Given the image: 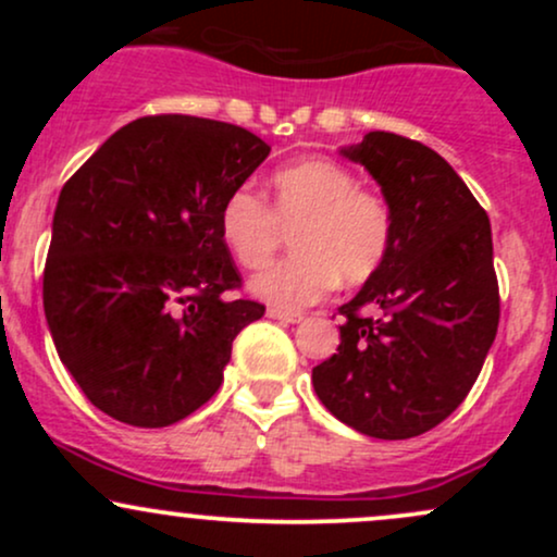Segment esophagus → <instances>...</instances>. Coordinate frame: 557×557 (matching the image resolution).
Instances as JSON below:
<instances>
[{
  "mask_svg": "<svg viewBox=\"0 0 557 557\" xmlns=\"http://www.w3.org/2000/svg\"><path fill=\"white\" fill-rule=\"evenodd\" d=\"M267 317L277 319V322H290V324H296L304 319V314H298V311H285V309H277V306H270V309H267Z\"/></svg>",
  "mask_w": 557,
  "mask_h": 557,
  "instance_id": "obj_1",
  "label": "esophagus"
}]
</instances>
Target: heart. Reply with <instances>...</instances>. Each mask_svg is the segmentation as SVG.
Wrapping results in <instances>:
<instances>
[{
  "instance_id": "b5f03b06",
  "label": "heart",
  "mask_w": 557,
  "mask_h": 557,
  "mask_svg": "<svg viewBox=\"0 0 557 557\" xmlns=\"http://www.w3.org/2000/svg\"><path fill=\"white\" fill-rule=\"evenodd\" d=\"M296 257L267 267L251 290L277 309L293 311L322 300L337 277L345 285L367 283L385 264L395 220L387 198L330 159H300L270 177V201L257 190H230L220 207V238L230 257L259 270L293 230Z\"/></svg>"
}]
</instances>
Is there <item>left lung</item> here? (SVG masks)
<instances>
[{"mask_svg":"<svg viewBox=\"0 0 557 557\" xmlns=\"http://www.w3.org/2000/svg\"><path fill=\"white\" fill-rule=\"evenodd\" d=\"M345 157L382 185L395 235L311 372L324 408L376 440L434 430L474 387L500 322L490 216L430 146L372 131ZM377 311L376 318L362 314Z\"/></svg>","mask_w":557,"mask_h":557,"instance_id":"1","label":"left lung"}]
</instances>
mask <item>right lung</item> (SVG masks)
<instances>
[{
	"instance_id": "obj_1",
	"label": "right lung",
	"mask_w": 557,
	"mask_h": 557,
	"mask_svg": "<svg viewBox=\"0 0 557 557\" xmlns=\"http://www.w3.org/2000/svg\"><path fill=\"white\" fill-rule=\"evenodd\" d=\"M251 131L190 114L120 127L62 185L44 311L83 395L131 426H170L220 389L233 341L264 304L243 277L220 207L264 162Z\"/></svg>"
}]
</instances>
